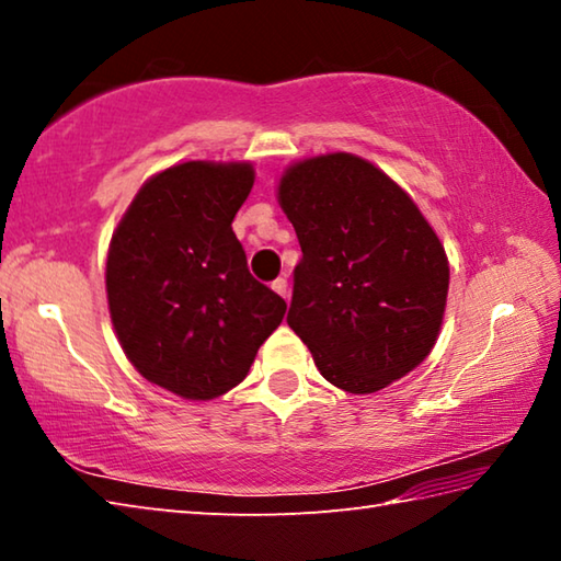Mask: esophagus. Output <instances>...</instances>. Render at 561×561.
Returning a JSON list of instances; mask_svg holds the SVG:
<instances>
[{
	"instance_id": "1",
	"label": "esophagus",
	"mask_w": 561,
	"mask_h": 561,
	"mask_svg": "<svg viewBox=\"0 0 561 561\" xmlns=\"http://www.w3.org/2000/svg\"><path fill=\"white\" fill-rule=\"evenodd\" d=\"M272 289L277 291L279 297L289 299V284H287V277H279V279H274V282H272Z\"/></svg>"
}]
</instances>
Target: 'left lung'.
Segmentation results:
<instances>
[{"mask_svg": "<svg viewBox=\"0 0 561 561\" xmlns=\"http://www.w3.org/2000/svg\"><path fill=\"white\" fill-rule=\"evenodd\" d=\"M297 230L289 327L341 391L376 393L431 354L450 267L413 197L351 153L304 158L277 187Z\"/></svg>", "mask_w": 561, "mask_h": 561, "instance_id": "1", "label": "left lung"}]
</instances>
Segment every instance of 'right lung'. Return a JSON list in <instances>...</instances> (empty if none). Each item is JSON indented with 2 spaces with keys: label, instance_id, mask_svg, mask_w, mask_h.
<instances>
[{
  "label": "right lung",
  "instance_id": "add662e5",
  "mask_svg": "<svg viewBox=\"0 0 561 561\" xmlns=\"http://www.w3.org/2000/svg\"><path fill=\"white\" fill-rule=\"evenodd\" d=\"M252 185L247 160L170 165L146 180L111 237L106 294L123 354L185 401L242 383L287 311L247 270L232 232Z\"/></svg>",
  "mask_w": 561,
  "mask_h": 561
}]
</instances>
